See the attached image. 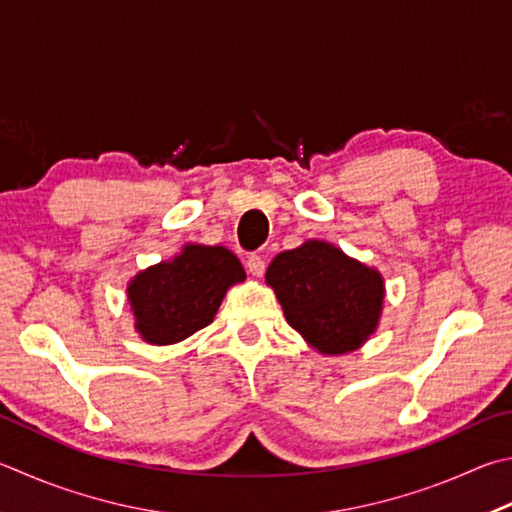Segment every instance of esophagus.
Wrapping results in <instances>:
<instances>
[{"instance_id":"obj_1","label":"esophagus","mask_w":512,"mask_h":512,"mask_svg":"<svg viewBox=\"0 0 512 512\" xmlns=\"http://www.w3.org/2000/svg\"><path fill=\"white\" fill-rule=\"evenodd\" d=\"M246 266H248V271L253 273L255 277H262L264 271H266V262H264L262 255H250L246 259Z\"/></svg>"}]
</instances>
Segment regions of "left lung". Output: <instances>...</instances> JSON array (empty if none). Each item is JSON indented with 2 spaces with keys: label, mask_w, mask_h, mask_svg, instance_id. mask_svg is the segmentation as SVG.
Masks as SVG:
<instances>
[{
  "label": "left lung",
  "mask_w": 512,
  "mask_h": 512,
  "mask_svg": "<svg viewBox=\"0 0 512 512\" xmlns=\"http://www.w3.org/2000/svg\"><path fill=\"white\" fill-rule=\"evenodd\" d=\"M284 318L322 356H345L374 336L383 315L385 280L336 244L306 239L266 271Z\"/></svg>",
  "instance_id": "obj_1"
}]
</instances>
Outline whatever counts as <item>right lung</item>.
Returning <instances> with one entry per match:
<instances>
[{"mask_svg": "<svg viewBox=\"0 0 512 512\" xmlns=\"http://www.w3.org/2000/svg\"><path fill=\"white\" fill-rule=\"evenodd\" d=\"M244 280V266L228 248L185 244L172 259L129 280L134 329L150 345H176L208 327L228 288Z\"/></svg>", "mask_w": 512, "mask_h": 512, "instance_id": "1", "label": "right lung"}]
</instances>
